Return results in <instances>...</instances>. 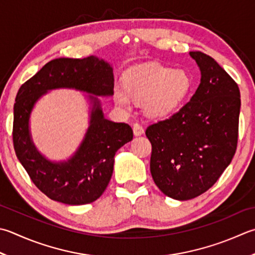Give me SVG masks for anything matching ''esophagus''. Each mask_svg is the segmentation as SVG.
<instances>
[{"mask_svg":"<svg viewBox=\"0 0 255 255\" xmlns=\"http://www.w3.org/2000/svg\"><path fill=\"white\" fill-rule=\"evenodd\" d=\"M132 130H133V133L136 134V136H140V134H142L143 131H144L143 130V127L139 123H134L133 124Z\"/></svg>","mask_w":255,"mask_h":255,"instance_id":"obj_1","label":"esophagus"}]
</instances>
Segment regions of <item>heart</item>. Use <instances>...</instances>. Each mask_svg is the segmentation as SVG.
<instances>
[{
  "label": "heart",
  "instance_id": "obj_1",
  "mask_svg": "<svg viewBox=\"0 0 255 255\" xmlns=\"http://www.w3.org/2000/svg\"><path fill=\"white\" fill-rule=\"evenodd\" d=\"M191 88V78L183 69L160 64H146L125 75V85L114 86V99L119 106L131 108L134 102H144L148 114L163 117L180 106Z\"/></svg>",
  "mask_w": 255,
  "mask_h": 255
}]
</instances>
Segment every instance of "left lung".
<instances>
[{
  "instance_id": "left-lung-1",
  "label": "left lung",
  "mask_w": 255,
  "mask_h": 255,
  "mask_svg": "<svg viewBox=\"0 0 255 255\" xmlns=\"http://www.w3.org/2000/svg\"><path fill=\"white\" fill-rule=\"evenodd\" d=\"M201 83L190 101L146 129L154 183L176 200H190L218 181L236 153L240 89L214 59L190 52Z\"/></svg>"
}]
</instances>
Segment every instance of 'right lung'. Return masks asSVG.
Masks as SVG:
<instances>
[{
  "instance_id": "1",
  "label": "right lung",
  "mask_w": 255,
  "mask_h": 255,
  "mask_svg": "<svg viewBox=\"0 0 255 255\" xmlns=\"http://www.w3.org/2000/svg\"><path fill=\"white\" fill-rule=\"evenodd\" d=\"M68 87L96 96L114 94V74L108 63L95 56L56 58L45 64L19 87L14 104V150L33 183L52 200L71 206L91 203L102 196L111 181L115 153L132 139L128 124L104 118L94 96L91 126L75 156L54 163L35 149L28 131L34 104L49 89Z\"/></svg>"
}]
</instances>
